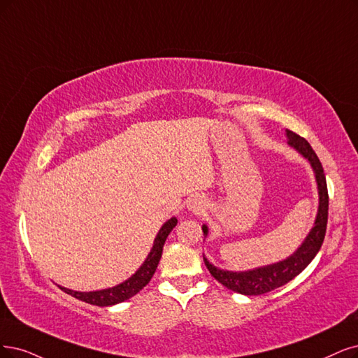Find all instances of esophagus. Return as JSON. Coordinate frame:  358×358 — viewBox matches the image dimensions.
<instances>
[{
    "label": "esophagus",
    "mask_w": 358,
    "mask_h": 358,
    "mask_svg": "<svg viewBox=\"0 0 358 358\" xmlns=\"http://www.w3.org/2000/svg\"><path fill=\"white\" fill-rule=\"evenodd\" d=\"M187 208H189V210H192L193 214H201L202 210H205L206 203H205V201L202 199V197L193 196L192 199L189 201V203H187Z\"/></svg>",
    "instance_id": "esophagus-1"
}]
</instances>
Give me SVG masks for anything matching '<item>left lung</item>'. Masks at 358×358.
<instances>
[{
	"label": "left lung",
	"instance_id": "left-lung-1",
	"mask_svg": "<svg viewBox=\"0 0 358 358\" xmlns=\"http://www.w3.org/2000/svg\"><path fill=\"white\" fill-rule=\"evenodd\" d=\"M287 144L294 148L299 155L307 159L310 162L315 182H317V192H319V208H317V215L314 226L311 227L310 233L306 239L299 245L292 255H289L286 259L279 262L268 264V266L257 267L246 271H230L215 267L210 264L208 258L203 255L205 266L213 274L215 280H218L222 286L233 290V292L254 296L271 292V290L286 285L296 277L308 264L314 259V257L319 254V250L323 245L326 226H327V209H329V196H327V186H326V177L323 172V166L319 161V157L314 153L310 143L295 134L294 131L286 129ZM205 237L208 236V226H202Z\"/></svg>",
	"mask_w": 358,
	"mask_h": 358
}]
</instances>
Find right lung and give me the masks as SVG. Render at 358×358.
I'll list each match as a JSON object with an SVG mask.
<instances>
[{
	"label": "right lung",
	"mask_w": 358,
	"mask_h": 358,
	"mask_svg": "<svg viewBox=\"0 0 358 358\" xmlns=\"http://www.w3.org/2000/svg\"><path fill=\"white\" fill-rule=\"evenodd\" d=\"M176 226H177V218L176 217L169 218L164 224L161 230L157 231V234L155 237V242H153V246L150 249L148 258L144 259V262L141 264L140 268L125 282L119 283L113 287L101 289V290H92V292H78V290H72V289L63 287V286H59V287L68 295H72L73 298H76L79 301L88 302V303H91V306H97V307L115 306V303L124 302V301L132 298L134 295H137L140 290L150 282V279H152L156 268H157V264L162 258V250H164V245H165L166 237Z\"/></svg>",
	"instance_id": "obj_1"
}]
</instances>
